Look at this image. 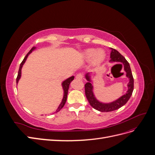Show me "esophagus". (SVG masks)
Instances as JSON below:
<instances>
[{
  "instance_id": "esophagus-1",
  "label": "esophagus",
  "mask_w": 155,
  "mask_h": 155,
  "mask_svg": "<svg viewBox=\"0 0 155 155\" xmlns=\"http://www.w3.org/2000/svg\"><path fill=\"white\" fill-rule=\"evenodd\" d=\"M83 74H81V73L78 74L76 75V79H80V80H81V79H83Z\"/></svg>"
}]
</instances>
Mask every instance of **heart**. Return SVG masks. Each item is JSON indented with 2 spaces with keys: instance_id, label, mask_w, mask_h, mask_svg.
Returning <instances> with one entry per match:
<instances>
[{
  "instance_id": "heart-1",
  "label": "heart",
  "mask_w": 155,
  "mask_h": 155,
  "mask_svg": "<svg viewBox=\"0 0 155 155\" xmlns=\"http://www.w3.org/2000/svg\"><path fill=\"white\" fill-rule=\"evenodd\" d=\"M85 56L87 59L89 60L92 58V63L94 64H99L105 58V53L101 50L96 51L94 49H88L85 51Z\"/></svg>"
}]
</instances>
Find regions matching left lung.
<instances>
[{
  "label": "left lung",
  "instance_id": "obj_1",
  "mask_svg": "<svg viewBox=\"0 0 155 155\" xmlns=\"http://www.w3.org/2000/svg\"><path fill=\"white\" fill-rule=\"evenodd\" d=\"M112 51L110 53V62H121L124 64V70L126 72V76L129 79V82L128 83V91L125 95L122 96L117 100L110 103V104H102L98 101L94 96L92 92L93 87L92 85L91 80L88 74H86V79L88 82L85 85V95L88 101L89 104L94 108L97 110L101 112H110L120 109V107L124 106L127 102L128 101L129 98L133 94L134 89V79L132 74V72L130 68L129 63L125 59L124 56L119 53L116 50L110 48Z\"/></svg>",
  "mask_w": 155,
  "mask_h": 155
}]
</instances>
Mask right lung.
<instances>
[{
	"instance_id": "1",
	"label": "right lung",
	"mask_w": 155,
	"mask_h": 155,
	"mask_svg": "<svg viewBox=\"0 0 155 155\" xmlns=\"http://www.w3.org/2000/svg\"><path fill=\"white\" fill-rule=\"evenodd\" d=\"M35 48V47H33L30 50L28 53L26 54V55L24 59H23V61H22V63H21L20 64V67H19V69H18V75H17V79H16V81H17V84L18 83V80H19V79L21 78V69H22V65L24 64V63H25L26 60L28 58V55L31 52V51L34 50ZM74 76H72L70 77L69 78H68L67 79H66V80L64 81L62 83V86H63V90H64V96H63V100H62V102L61 103V104L59 105L58 109H57V110H56V112H59L61 109H62V108L63 107V106L64 105L65 103H66V101H67V94H68V88H69V85H70V82H71L72 80H74Z\"/></svg>"
}]
</instances>
